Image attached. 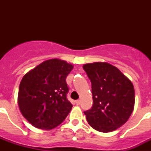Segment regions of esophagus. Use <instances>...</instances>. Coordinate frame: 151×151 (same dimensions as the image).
<instances>
[{
  "instance_id": "esophagus-1",
  "label": "esophagus",
  "mask_w": 151,
  "mask_h": 151,
  "mask_svg": "<svg viewBox=\"0 0 151 151\" xmlns=\"http://www.w3.org/2000/svg\"><path fill=\"white\" fill-rule=\"evenodd\" d=\"M76 104L77 105H79V104H80L79 100H76Z\"/></svg>"
}]
</instances>
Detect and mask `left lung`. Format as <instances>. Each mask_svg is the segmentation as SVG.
I'll list each match as a JSON object with an SVG mask.
<instances>
[{"label":"left lung","instance_id":"8db88e82","mask_svg":"<svg viewBox=\"0 0 151 151\" xmlns=\"http://www.w3.org/2000/svg\"><path fill=\"white\" fill-rule=\"evenodd\" d=\"M91 82L93 105L84 113L89 125L101 132L121 127L134 110V90L130 80L116 67L97 62L83 66Z\"/></svg>","mask_w":151,"mask_h":151}]
</instances>
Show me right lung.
<instances>
[{
  "label": "right lung",
  "instance_id": "add662e5",
  "mask_svg": "<svg viewBox=\"0 0 151 151\" xmlns=\"http://www.w3.org/2000/svg\"><path fill=\"white\" fill-rule=\"evenodd\" d=\"M73 66L52 59L26 73L19 85L18 104L22 116L33 126L52 129L62 123L73 105L68 101L66 78Z\"/></svg>",
  "mask_w": 151,
  "mask_h": 151
}]
</instances>
